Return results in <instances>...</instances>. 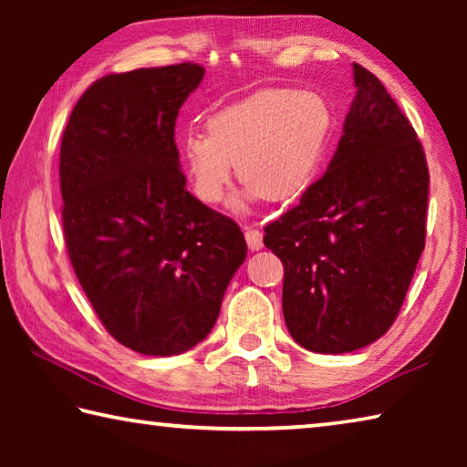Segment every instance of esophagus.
<instances>
[{"mask_svg":"<svg viewBox=\"0 0 467 467\" xmlns=\"http://www.w3.org/2000/svg\"><path fill=\"white\" fill-rule=\"evenodd\" d=\"M244 239H247L251 251H259L264 247V233L255 226H244Z\"/></svg>","mask_w":467,"mask_h":467,"instance_id":"1","label":"esophagus"}]
</instances>
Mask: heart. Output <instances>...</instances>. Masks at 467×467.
<instances>
[{"instance_id":"b5f03b06","label":"heart","mask_w":467,"mask_h":467,"mask_svg":"<svg viewBox=\"0 0 467 467\" xmlns=\"http://www.w3.org/2000/svg\"><path fill=\"white\" fill-rule=\"evenodd\" d=\"M331 117L317 94L264 90L208 119V133L179 140V164L202 203L223 202L236 175L247 197L292 200L313 183L326 156Z\"/></svg>"}]
</instances>
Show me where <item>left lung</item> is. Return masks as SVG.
Segmentation results:
<instances>
[{"label":"left lung","instance_id":"1","mask_svg":"<svg viewBox=\"0 0 467 467\" xmlns=\"http://www.w3.org/2000/svg\"><path fill=\"white\" fill-rule=\"evenodd\" d=\"M357 94L327 172L267 224L284 265L282 311L295 342L344 354L393 326L424 251L429 164L375 74L354 63Z\"/></svg>","mask_w":467,"mask_h":467}]
</instances>
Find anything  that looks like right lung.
Wrapping results in <instances>:
<instances>
[{
	"mask_svg": "<svg viewBox=\"0 0 467 467\" xmlns=\"http://www.w3.org/2000/svg\"><path fill=\"white\" fill-rule=\"evenodd\" d=\"M203 72L185 61L100 78L61 138L69 262L109 334L146 357L200 344L247 257L239 224L181 172L175 121Z\"/></svg>",
	"mask_w": 467,
	"mask_h": 467,
	"instance_id": "1",
	"label": "right lung"
}]
</instances>
